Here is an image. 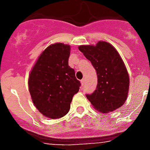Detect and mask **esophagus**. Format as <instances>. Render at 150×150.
Returning a JSON list of instances; mask_svg holds the SVG:
<instances>
[{
	"instance_id": "1",
	"label": "esophagus",
	"mask_w": 150,
	"mask_h": 150,
	"mask_svg": "<svg viewBox=\"0 0 150 150\" xmlns=\"http://www.w3.org/2000/svg\"><path fill=\"white\" fill-rule=\"evenodd\" d=\"M80 82H81L82 86H83V85H84V83H85V79H82Z\"/></svg>"
}]
</instances>
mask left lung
Listing matches in <instances>:
<instances>
[{
    "label": "left lung",
    "mask_w": 150,
    "mask_h": 150,
    "mask_svg": "<svg viewBox=\"0 0 150 150\" xmlns=\"http://www.w3.org/2000/svg\"><path fill=\"white\" fill-rule=\"evenodd\" d=\"M96 71L98 83L88 100L96 110L108 113L121 107L129 93V76L119 53L107 42L100 41L96 46H79Z\"/></svg>",
    "instance_id": "1"
}]
</instances>
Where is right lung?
<instances>
[{"label": "right lung", "mask_w": 150, "mask_h": 150, "mask_svg": "<svg viewBox=\"0 0 150 150\" xmlns=\"http://www.w3.org/2000/svg\"><path fill=\"white\" fill-rule=\"evenodd\" d=\"M71 46L54 43L43 50L29 75V91L37 109L51 119L68 112L80 82L68 66Z\"/></svg>", "instance_id": "right-lung-1"}]
</instances>
